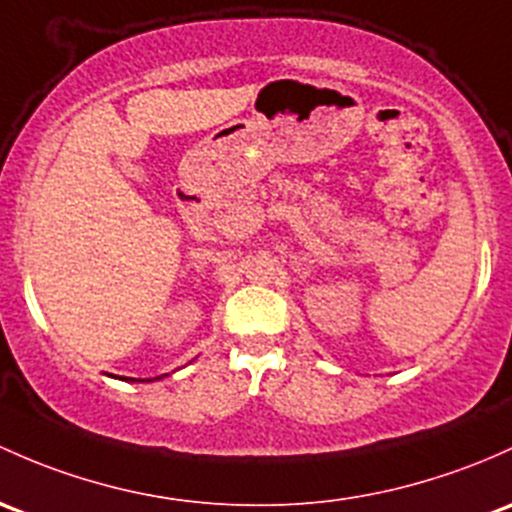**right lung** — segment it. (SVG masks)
I'll return each instance as SVG.
<instances>
[{"mask_svg":"<svg viewBox=\"0 0 512 512\" xmlns=\"http://www.w3.org/2000/svg\"><path fill=\"white\" fill-rule=\"evenodd\" d=\"M125 380H127V378H125ZM147 383H149V380H147Z\"/></svg>","mask_w":512,"mask_h":512,"instance_id":"right-lung-1","label":"right lung"}]
</instances>
